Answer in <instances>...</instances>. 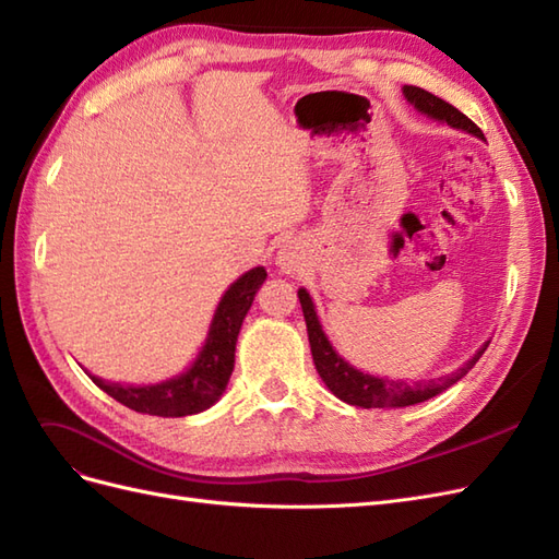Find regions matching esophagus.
Listing matches in <instances>:
<instances>
[{
	"instance_id": "1",
	"label": "esophagus",
	"mask_w": 559,
	"mask_h": 559,
	"mask_svg": "<svg viewBox=\"0 0 559 559\" xmlns=\"http://www.w3.org/2000/svg\"><path fill=\"white\" fill-rule=\"evenodd\" d=\"M277 263L282 267V273L292 275L296 270V253L292 249H280V257H277Z\"/></svg>"
}]
</instances>
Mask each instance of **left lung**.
I'll use <instances>...</instances> for the list:
<instances>
[{"mask_svg": "<svg viewBox=\"0 0 559 559\" xmlns=\"http://www.w3.org/2000/svg\"><path fill=\"white\" fill-rule=\"evenodd\" d=\"M403 95L419 114L436 118V121H443L450 128L466 130L471 134H476V138L485 140L480 128L473 123L468 116H464L460 109L448 105L445 99L436 97L429 91L417 88V86H403ZM298 300H300V308H302V317H306V324H308V341H310L312 359H314L319 378L324 380V384L331 389V392L337 399L349 403V405H359V408H405V405L429 401L436 394L445 392V389L452 386L456 380H462L468 373V370L476 366V361L483 357L487 345H489V343H485L452 376L421 380V382L376 378V376H368V373H364V370H357L354 366H349L341 357V354L333 349L326 333L321 331L319 317L314 312V302H312V298L306 289H298Z\"/></svg>", "mask_w": 559, "mask_h": 559, "instance_id": "obj_1", "label": "left lung"}]
</instances>
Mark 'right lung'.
Instances as JSON below:
<instances>
[{
	"instance_id": "add662e5",
	"label": "right lung",
	"mask_w": 559,
	"mask_h": 559,
	"mask_svg": "<svg viewBox=\"0 0 559 559\" xmlns=\"http://www.w3.org/2000/svg\"><path fill=\"white\" fill-rule=\"evenodd\" d=\"M265 277V267L259 265L228 286L224 298L218 300L207 341L186 373L146 386H123L118 382H105L91 373L88 376L103 392L128 405L130 411L158 417H186L207 411L226 392L235 366L238 333Z\"/></svg>"
}]
</instances>
